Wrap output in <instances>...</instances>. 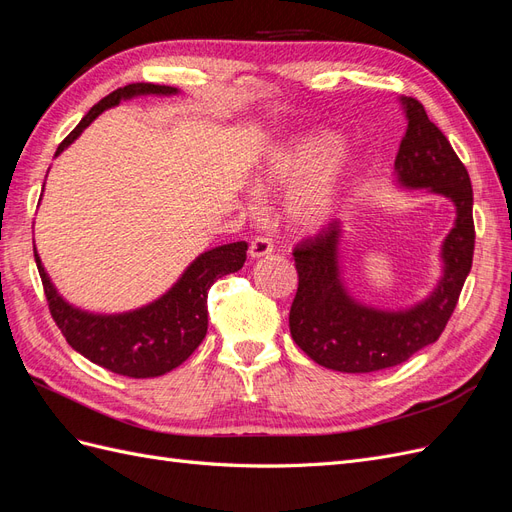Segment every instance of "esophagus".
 I'll return each mask as SVG.
<instances>
[{"label": "esophagus", "mask_w": 512, "mask_h": 512, "mask_svg": "<svg viewBox=\"0 0 512 512\" xmlns=\"http://www.w3.org/2000/svg\"><path fill=\"white\" fill-rule=\"evenodd\" d=\"M271 252H273V241L269 237L258 235V237L252 239V243H250V256L252 258H262V256L271 254Z\"/></svg>", "instance_id": "esophagus-1"}]
</instances>
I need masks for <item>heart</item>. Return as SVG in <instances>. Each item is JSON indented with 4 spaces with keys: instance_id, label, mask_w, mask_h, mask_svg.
Masks as SVG:
<instances>
[{
    "instance_id": "heart-1",
    "label": "heart",
    "mask_w": 512,
    "mask_h": 512,
    "mask_svg": "<svg viewBox=\"0 0 512 512\" xmlns=\"http://www.w3.org/2000/svg\"><path fill=\"white\" fill-rule=\"evenodd\" d=\"M337 138L331 134H307L271 153L265 181L292 188L288 215L303 228L320 226L333 213L348 179L346 158H333Z\"/></svg>"
}]
</instances>
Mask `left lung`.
<instances>
[{
  "instance_id": "8db88e82",
  "label": "left lung",
  "mask_w": 512,
  "mask_h": 512,
  "mask_svg": "<svg viewBox=\"0 0 512 512\" xmlns=\"http://www.w3.org/2000/svg\"><path fill=\"white\" fill-rule=\"evenodd\" d=\"M408 130L395 158L399 181L429 188L457 207L455 228L442 247L444 277L431 297L408 312H376L354 303L337 269L339 224H324L292 250L299 288L290 305V335L309 359L346 374H369L408 361L436 342L451 320L472 269V183L466 166L416 98H404Z\"/></svg>"
}]
</instances>
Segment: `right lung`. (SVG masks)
<instances>
[{"mask_svg": "<svg viewBox=\"0 0 512 512\" xmlns=\"http://www.w3.org/2000/svg\"><path fill=\"white\" fill-rule=\"evenodd\" d=\"M175 91V87L153 83H130L115 89L113 94L91 106V111L81 119L79 126L61 141L55 156H59L102 111L119 104L123 98L141 94L166 96L175 94ZM34 258L49 312L59 331L64 333L66 342L76 352L119 376L156 378L190 359V354L203 342L207 335L209 288L218 277L235 273L243 267L247 243H228L200 254L162 299L121 316H94L74 309L53 288L36 247Z\"/></svg>", "mask_w": 512, "mask_h": 512, "instance_id": "obj_1", "label": "right lung"}]
</instances>
